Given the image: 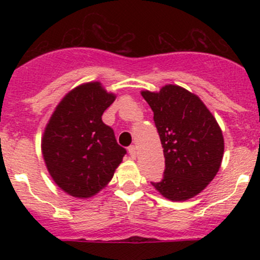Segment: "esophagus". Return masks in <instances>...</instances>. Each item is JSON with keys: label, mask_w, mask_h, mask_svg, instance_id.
I'll list each match as a JSON object with an SVG mask.
<instances>
[{"label": "esophagus", "mask_w": 260, "mask_h": 260, "mask_svg": "<svg viewBox=\"0 0 260 260\" xmlns=\"http://www.w3.org/2000/svg\"><path fill=\"white\" fill-rule=\"evenodd\" d=\"M128 153H129V155L133 157V159H136V156H137V148L134 147V145H131V147L128 148Z\"/></svg>", "instance_id": "34e87169"}]
</instances>
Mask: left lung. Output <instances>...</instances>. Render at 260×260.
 <instances>
[{"label":"left lung","mask_w":260,"mask_h":260,"mask_svg":"<svg viewBox=\"0 0 260 260\" xmlns=\"http://www.w3.org/2000/svg\"><path fill=\"white\" fill-rule=\"evenodd\" d=\"M140 94L154 112L165 156L162 181L151 184L169 201H188L205 189L221 166V128L201 98L180 85Z\"/></svg>","instance_id":"1"}]
</instances>
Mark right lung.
I'll list each match as a JSON object with an SVG mask.
<instances>
[{"instance_id": "add662e5", "label": "right lung", "mask_w": 260, "mask_h": 260, "mask_svg": "<svg viewBox=\"0 0 260 260\" xmlns=\"http://www.w3.org/2000/svg\"><path fill=\"white\" fill-rule=\"evenodd\" d=\"M116 99L100 82L83 83L62 98L45 127L41 153L53 182L67 194L86 199L112 180L126 149L101 120Z\"/></svg>"}]
</instances>
